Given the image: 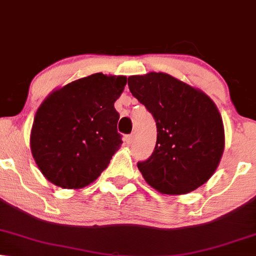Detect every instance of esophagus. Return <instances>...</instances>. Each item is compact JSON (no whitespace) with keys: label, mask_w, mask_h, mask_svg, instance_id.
<instances>
[{"label":"esophagus","mask_w":256,"mask_h":256,"mask_svg":"<svg viewBox=\"0 0 256 256\" xmlns=\"http://www.w3.org/2000/svg\"><path fill=\"white\" fill-rule=\"evenodd\" d=\"M134 134H128V136H126V137H125V142H126V144H128V145H130V144H132V142H134Z\"/></svg>","instance_id":"34e87169"}]
</instances>
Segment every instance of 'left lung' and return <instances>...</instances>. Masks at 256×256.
<instances>
[{
	"label": "left lung",
	"mask_w": 256,
	"mask_h": 256,
	"mask_svg": "<svg viewBox=\"0 0 256 256\" xmlns=\"http://www.w3.org/2000/svg\"><path fill=\"white\" fill-rule=\"evenodd\" d=\"M128 85L157 126L154 152L137 164L145 180L168 195L204 184L224 148L222 118L212 100L166 73L128 76Z\"/></svg>",
	"instance_id": "obj_1"
}]
</instances>
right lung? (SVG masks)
I'll return each mask as SVG.
<instances>
[{
  "instance_id": "obj_1",
  "label": "right lung",
  "mask_w": 256,
  "mask_h": 256,
  "mask_svg": "<svg viewBox=\"0 0 256 256\" xmlns=\"http://www.w3.org/2000/svg\"><path fill=\"white\" fill-rule=\"evenodd\" d=\"M126 76L96 73L56 90L35 114L30 148L38 169L58 186L92 183L120 146L114 102Z\"/></svg>"
}]
</instances>
